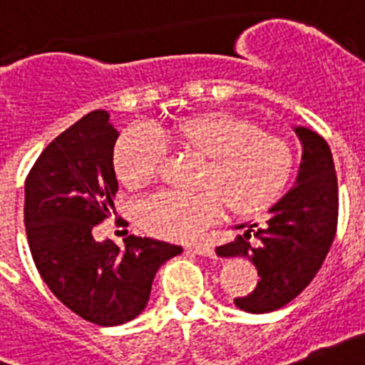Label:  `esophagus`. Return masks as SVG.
Listing matches in <instances>:
<instances>
[{
    "label": "esophagus",
    "instance_id": "34e87169",
    "mask_svg": "<svg viewBox=\"0 0 365 365\" xmlns=\"http://www.w3.org/2000/svg\"><path fill=\"white\" fill-rule=\"evenodd\" d=\"M187 251L192 255H200V257H213L215 251H213L212 245L208 244H192L187 245Z\"/></svg>",
    "mask_w": 365,
    "mask_h": 365
}]
</instances>
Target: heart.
<instances>
[{"mask_svg": "<svg viewBox=\"0 0 365 365\" xmlns=\"http://www.w3.org/2000/svg\"><path fill=\"white\" fill-rule=\"evenodd\" d=\"M159 142L202 159L192 197L159 192L138 206L142 230L163 240H191L227 206L236 217H253L274 206L294 170V153L283 138L255 121L227 112L187 115L153 129ZM159 142L131 129L115 140L112 165L123 187L138 191L157 178Z\"/></svg>", "mask_w": 365, "mask_h": 365, "instance_id": "1", "label": "heart"}]
</instances>
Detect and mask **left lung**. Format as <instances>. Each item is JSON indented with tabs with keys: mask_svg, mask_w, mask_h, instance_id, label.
I'll use <instances>...</instances> for the list:
<instances>
[{
	"mask_svg": "<svg viewBox=\"0 0 365 365\" xmlns=\"http://www.w3.org/2000/svg\"><path fill=\"white\" fill-rule=\"evenodd\" d=\"M302 163L296 185L269 208L259 225L244 230L230 244L219 245V257H247L260 281L251 294L234 298L240 309L269 313L287 306L309 285L327 259L337 229V178L327 140L306 127H296Z\"/></svg>",
	"mask_w": 365,
	"mask_h": 365,
	"instance_id": "obj_1",
	"label": "left lung"
}]
</instances>
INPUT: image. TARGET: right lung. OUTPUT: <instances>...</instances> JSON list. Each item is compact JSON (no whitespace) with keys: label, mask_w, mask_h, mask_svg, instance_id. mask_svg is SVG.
Masks as SVG:
<instances>
[{"label":"right lung","mask_w":365,"mask_h":365,"mask_svg":"<svg viewBox=\"0 0 365 365\" xmlns=\"http://www.w3.org/2000/svg\"><path fill=\"white\" fill-rule=\"evenodd\" d=\"M118 136L108 112H90L44 148L26 178L24 223L38 274L63 306L99 327L140 315L159 266L182 253L152 238L129 236L123 250L93 238L114 212Z\"/></svg>","instance_id":"right-lung-1"}]
</instances>
